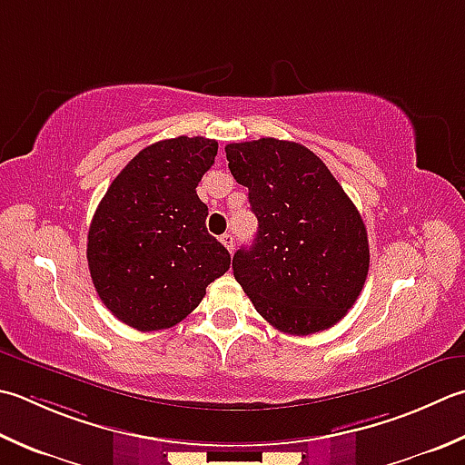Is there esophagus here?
<instances>
[{
    "mask_svg": "<svg viewBox=\"0 0 465 465\" xmlns=\"http://www.w3.org/2000/svg\"><path fill=\"white\" fill-rule=\"evenodd\" d=\"M222 243L225 245L227 250L233 252V248H235V238H233L232 233H223V235H222Z\"/></svg>",
    "mask_w": 465,
    "mask_h": 465,
    "instance_id": "34e87169",
    "label": "esophagus"
}]
</instances>
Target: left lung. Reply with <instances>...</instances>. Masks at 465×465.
Instances as JSON below:
<instances>
[{"label": "left lung", "instance_id": "left-lung-1", "mask_svg": "<svg viewBox=\"0 0 465 465\" xmlns=\"http://www.w3.org/2000/svg\"><path fill=\"white\" fill-rule=\"evenodd\" d=\"M230 171L248 187L258 233L232 268L256 311L278 331L331 329L357 302L369 272L359 209L316 154L292 141L225 144Z\"/></svg>", "mask_w": 465, "mask_h": 465}]
</instances>
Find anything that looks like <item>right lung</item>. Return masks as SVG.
<instances>
[{
  "mask_svg": "<svg viewBox=\"0 0 465 465\" xmlns=\"http://www.w3.org/2000/svg\"><path fill=\"white\" fill-rule=\"evenodd\" d=\"M215 154L217 141L203 136L149 144L100 199L88 230L90 278L108 311L136 331L175 326L230 270L195 191Z\"/></svg>",
  "mask_w": 465,
  "mask_h": 465,
  "instance_id": "obj_1",
  "label": "right lung"
}]
</instances>
